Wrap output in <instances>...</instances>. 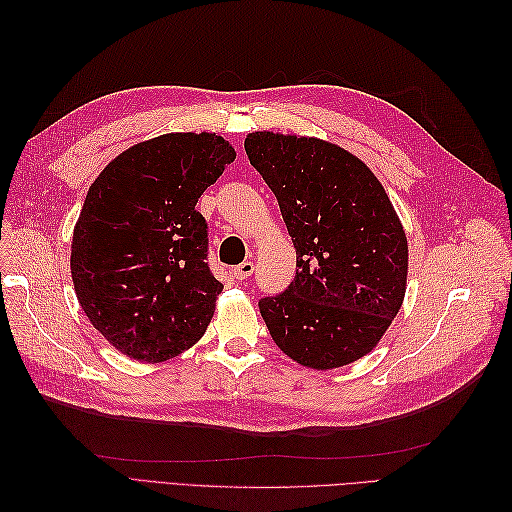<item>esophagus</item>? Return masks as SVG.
I'll list each match as a JSON object with an SVG mask.
<instances>
[{
	"instance_id": "obj_1",
	"label": "esophagus",
	"mask_w": 512,
	"mask_h": 512,
	"mask_svg": "<svg viewBox=\"0 0 512 512\" xmlns=\"http://www.w3.org/2000/svg\"><path fill=\"white\" fill-rule=\"evenodd\" d=\"M232 273H235L237 280H247V277L254 273V262L245 260V262H241L239 267H235V271H232Z\"/></svg>"
}]
</instances>
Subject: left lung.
Segmentation results:
<instances>
[{
    "instance_id": "8db88e82",
    "label": "left lung",
    "mask_w": 512,
    "mask_h": 512,
    "mask_svg": "<svg viewBox=\"0 0 512 512\" xmlns=\"http://www.w3.org/2000/svg\"><path fill=\"white\" fill-rule=\"evenodd\" d=\"M245 153L280 205L297 250V275L260 299L284 354L309 369L359 361L401 309L408 239L371 168L314 136L252 132Z\"/></svg>"
}]
</instances>
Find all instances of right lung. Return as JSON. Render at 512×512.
<instances>
[{
	"label": "right lung",
	"mask_w": 512,
	"mask_h": 512,
	"mask_svg": "<svg viewBox=\"0 0 512 512\" xmlns=\"http://www.w3.org/2000/svg\"><path fill=\"white\" fill-rule=\"evenodd\" d=\"M237 151L215 132H170L121 151L72 232L70 273L94 329L121 354L162 363L205 335L222 284L196 203Z\"/></svg>",
	"instance_id": "add662e5"
}]
</instances>
